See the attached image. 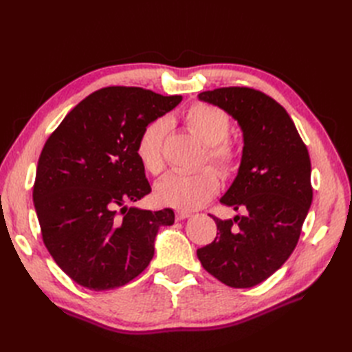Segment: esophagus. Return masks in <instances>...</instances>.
Segmentation results:
<instances>
[{
	"instance_id": "obj_1",
	"label": "esophagus",
	"mask_w": 352,
	"mask_h": 352,
	"mask_svg": "<svg viewBox=\"0 0 352 352\" xmlns=\"http://www.w3.org/2000/svg\"><path fill=\"white\" fill-rule=\"evenodd\" d=\"M192 216V212H189V211H176V219L177 220H185V219H188V217H190Z\"/></svg>"
}]
</instances>
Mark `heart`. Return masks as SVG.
<instances>
[{"label":"heart","instance_id":"heart-1","mask_svg":"<svg viewBox=\"0 0 352 352\" xmlns=\"http://www.w3.org/2000/svg\"><path fill=\"white\" fill-rule=\"evenodd\" d=\"M188 131L206 145L204 163L214 164L226 179L235 177L241 168V154L228 136L232 122L229 114L207 102L192 104L184 116ZM170 127L167 117L148 123L136 141V155L148 173L160 175L166 167L164 141ZM221 179L214 167H204L192 175L173 173L155 186L158 204L177 210H197L214 197Z\"/></svg>","mask_w":352,"mask_h":352}]
</instances>
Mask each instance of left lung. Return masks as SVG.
I'll list each match as a JSON object with an SVG mask.
<instances>
[{
	"mask_svg": "<svg viewBox=\"0 0 352 352\" xmlns=\"http://www.w3.org/2000/svg\"><path fill=\"white\" fill-rule=\"evenodd\" d=\"M198 98L235 117L243 132L241 168L220 202L245 216L210 214L217 236L197 255L221 283L251 287L280 269L300 239L313 201L310 155L289 114L264 92L229 87Z\"/></svg>",
	"mask_w": 352,
	"mask_h": 352,
	"instance_id": "obj_1",
	"label": "left lung"
}]
</instances>
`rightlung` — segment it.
Returning <instances> with one entry per match:
<instances>
[{"instance_id":"add662e5","label":"right lung","mask_w":352,"mask_h":352,"mask_svg":"<svg viewBox=\"0 0 352 352\" xmlns=\"http://www.w3.org/2000/svg\"><path fill=\"white\" fill-rule=\"evenodd\" d=\"M180 101V95L135 87L98 89L42 148L34 185L42 241L58 267L87 289L133 280L154 257L158 228L173 225V210L126 204L151 192L136 155L138 138Z\"/></svg>"}]
</instances>
